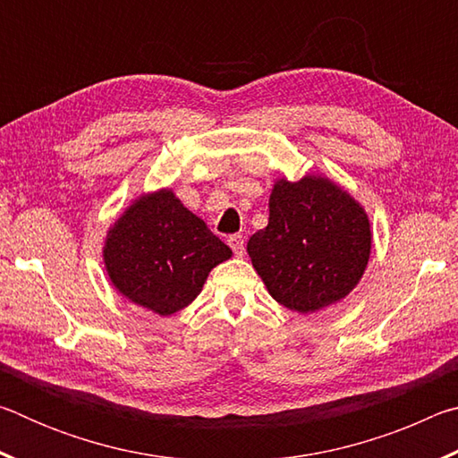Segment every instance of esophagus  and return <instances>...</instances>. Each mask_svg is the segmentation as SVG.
Segmentation results:
<instances>
[{
  "mask_svg": "<svg viewBox=\"0 0 458 458\" xmlns=\"http://www.w3.org/2000/svg\"><path fill=\"white\" fill-rule=\"evenodd\" d=\"M228 246L232 248V252H234L236 257H242L244 254V238L240 234H232L228 238Z\"/></svg>",
  "mask_w": 458,
  "mask_h": 458,
  "instance_id": "esophagus-1",
  "label": "esophagus"
}]
</instances>
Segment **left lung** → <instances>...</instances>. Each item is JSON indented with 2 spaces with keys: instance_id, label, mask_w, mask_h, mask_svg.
Returning a JSON list of instances; mask_svg holds the SVG:
<instances>
[{
  "instance_id": "obj_1",
  "label": "left lung",
  "mask_w": 458,
  "mask_h": 458,
  "mask_svg": "<svg viewBox=\"0 0 458 458\" xmlns=\"http://www.w3.org/2000/svg\"><path fill=\"white\" fill-rule=\"evenodd\" d=\"M246 250L276 303L315 313L361 281L371 252L369 218L329 177H281L268 198L267 228L250 236Z\"/></svg>"
}]
</instances>
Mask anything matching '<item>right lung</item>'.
Segmentation results:
<instances>
[{
	"mask_svg": "<svg viewBox=\"0 0 458 458\" xmlns=\"http://www.w3.org/2000/svg\"><path fill=\"white\" fill-rule=\"evenodd\" d=\"M230 257V248L169 188L141 193L108 228L103 246L114 289L161 317L188 307L210 270Z\"/></svg>",
	"mask_w": 458,
	"mask_h": 458,
	"instance_id": "obj_1",
	"label": "right lung"
}]
</instances>
